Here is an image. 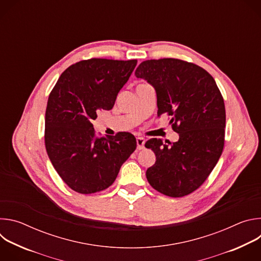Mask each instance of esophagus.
<instances>
[{
  "label": "esophagus",
  "instance_id": "34e87169",
  "mask_svg": "<svg viewBox=\"0 0 261 261\" xmlns=\"http://www.w3.org/2000/svg\"><path fill=\"white\" fill-rule=\"evenodd\" d=\"M144 142H145V140L143 137L136 138V144H137L138 150H142V148H144Z\"/></svg>",
  "mask_w": 261,
  "mask_h": 261
}]
</instances>
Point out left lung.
Wrapping results in <instances>:
<instances>
[{
  "label": "left lung",
  "mask_w": 261,
  "mask_h": 261,
  "mask_svg": "<svg viewBox=\"0 0 261 261\" xmlns=\"http://www.w3.org/2000/svg\"><path fill=\"white\" fill-rule=\"evenodd\" d=\"M135 76L156 91L158 117L167 114L178 133L176 142L152 138L145 142L156 155L147 181L158 192L182 197L198 189L216 166L224 146L225 106L211 74L177 59L147 60Z\"/></svg>",
  "instance_id": "obj_1"
}]
</instances>
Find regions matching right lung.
Listing matches in <instances>:
<instances>
[{
	"mask_svg": "<svg viewBox=\"0 0 261 261\" xmlns=\"http://www.w3.org/2000/svg\"><path fill=\"white\" fill-rule=\"evenodd\" d=\"M136 60L91 59L67 68L51 91L45 113V147L62 179L82 194L113 185L136 148L134 135L96 137L93 120L114 107Z\"/></svg>",
	"mask_w": 261,
	"mask_h": 261,
	"instance_id": "1",
	"label": "right lung"
}]
</instances>
